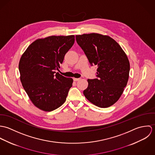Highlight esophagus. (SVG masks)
<instances>
[{
  "label": "esophagus",
  "instance_id": "obj_1",
  "mask_svg": "<svg viewBox=\"0 0 155 155\" xmlns=\"http://www.w3.org/2000/svg\"><path fill=\"white\" fill-rule=\"evenodd\" d=\"M80 79V78H73L74 81H78Z\"/></svg>",
  "mask_w": 155,
  "mask_h": 155
}]
</instances>
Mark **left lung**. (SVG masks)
<instances>
[{
    "label": "left lung",
    "instance_id": "left-lung-1",
    "mask_svg": "<svg viewBox=\"0 0 155 155\" xmlns=\"http://www.w3.org/2000/svg\"><path fill=\"white\" fill-rule=\"evenodd\" d=\"M76 40L91 66H97V79H88L84 94L91 103L106 108L120 97L129 78L128 58L113 39L98 33L76 35Z\"/></svg>",
    "mask_w": 155,
    "mask_h": 155
}]
</instances>
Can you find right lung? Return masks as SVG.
<instances>
[{
  "label": "right lung",
  "mask_w": 155,
  "mask_h": 155,
  "mask_svg": "<svg viewBox=\"0 0 155 155\" xmlns=\"http://www.w3.org/2000/svg\"><path fill=\"white\" fill-rule=\"evenodd\" d=\"M74 40V35L38 39L20 58L18 68L22 87L33 104L42 110H55L66 100L73 79L55 71L59 70Z\"/></svg>",
  "instance_id": "right-lung-1"
}]
</instances>
